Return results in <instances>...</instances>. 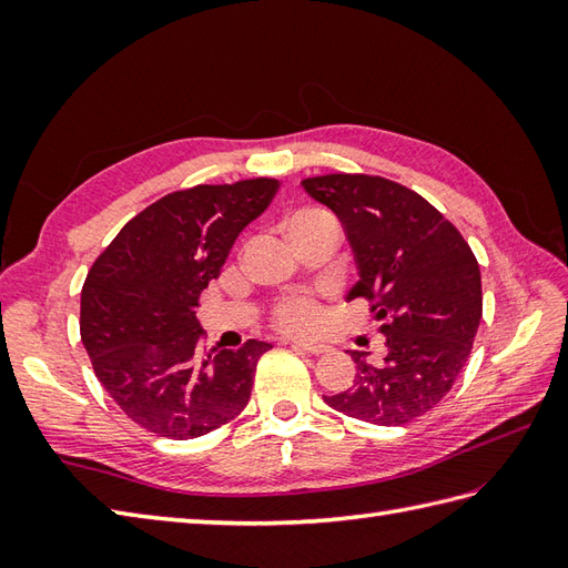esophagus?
Instances as JSON below:
<instances>
[{"mask_svg": "<svg viewBox=\"0 0 568 568\" xmlns=\"http://www.w3.org/2000/svg\"><path fill=\"white\" fill-rule=\"evenodd\" d=\"M293 346H295V348H300V352H305V354H315V356H320V354H327V352H329V346H327V344H322V342H310V339H297V342H293Z\"/></svg>", "mask_w": 568, "mask_h": 568, "instance_id": "esophagus-1", "label": "esophagus"}]
</instances>
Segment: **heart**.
Segmentation results:
<instances>
[{
	"mask_svg": "<svg viewBox=\"0 0 568 568\" xmlns=\"http://www.w3.org/2000/svg\"><path fill=\"white\" fill-rule=\"evenodd\" d=\"M322 216H327V214L320 210H300L291 216V220H287V226H295V224L307 222V220H322ZM271 322H273V327L281 332H291V334L315 332L322 322V310L312 297L293 295L275 305Z\"/></svg>",
	"mask_w": 568,
	"mask_h": 568,
	"instance_id": "1",
	"label": "heart"
}]
</instances>
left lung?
<instances>
[{
  "label": "left lung",
  "mask_w": 568,
  "mask_h": 568,
  "mask_svg": "<svg viewBox=\"0 0 568 568\" xmlns=\"http://www.w3.org/2000/svg\"><path fill=\"white\" fill-rule=\"evenodd\" d=\"M312 200L339 216L358 281L346 300L364 297L385 334L383 364L352 352L354 388L324 395L336 413L400 427L452 390L484 315L474 251L439 210L378 175L332 173L303 180Z\"/></svg>",
  "instance_id": "obj_1"
}]
</instances>
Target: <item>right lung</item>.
I'll return each instance as SVG.
<instances>
[{"label": "right lung", "instance_id": "right-lung-1", "mask_svg": "<svg viewBox=\"0 0 568 568\" xmlns=\"http://www.w3.org/2000/svg\"><path fill=\"white\" fill-rule=\"evenodd\" d=\"M281 183L195 185L149 204L84 277L80 336L112 400L168 439H195L234 419L271 344L207 348L195 317L236 236L265 212Z\"/></svg>", "mask_w": 568, "mask_h": 568}]
</instances>
